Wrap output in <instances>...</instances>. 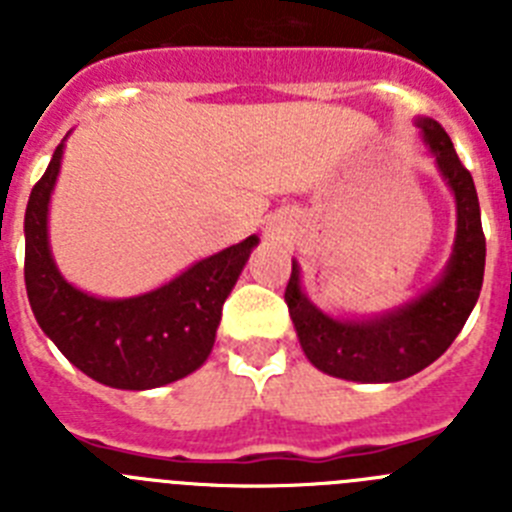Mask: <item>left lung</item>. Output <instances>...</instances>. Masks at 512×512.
Returning <instances> with one entry per match:
<instances>
[{
  "label": "left lung",
  "instance_id": "1",
  "mask_svg": "<svg viewBox=\"0 0 512 512\" xmlns=\"http://www.w3.org/2000/svg\"><path fill=\"white\" fill-rule=\"evenodd\" d=\"M415 125L454 194V251L441 277L425 292L364 318L330 315L315 305L302 289L300 264L292 259V277L284 292L289 318L310 364L330 377L364 384L413 377L454 343L479 300L487 248L472 174L461 166L454 143L436 120L415 117Z\"/></svg>",
  "mask_w": 512,
  "mask_h": 512
}]
</instances>
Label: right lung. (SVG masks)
Returning <instances> with one entry per match:
<instances>
[{"mask_svg":"<svg viewBox=\"0 0 512 512\" xmlns=\"http://www.w3.org/2000/svg\"><path fill=\"white\" fill-rule=\"evenodd\" d=\"M63 148L66 140L53 151L25 210V287L35 320L76 369L115 390H153L197 372L215 346L223 302L259 235L194 261L143 295H89L63 279L48 241V207Z\"/></svg>","mask_w":512,"mask_h":512,"instance_id":"obj_1","label":"right lung"}]
</instances>
